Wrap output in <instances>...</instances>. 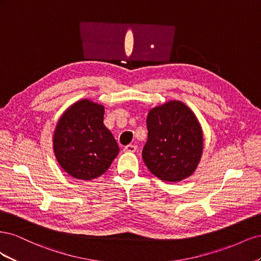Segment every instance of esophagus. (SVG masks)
Wrapping results in <instances>:
<instances>
[{
    "mask_svg": "<svg viewBox=\"0 0 261 261\" xmlns=\"http://www.w3.org/2000/svg\"><path fill=\"white\" fill-rule=\"evenodd\" d=\"M136 149H137V147L135 145H127V146H125L124 151L125 152H135Z\"/></svg>",
    "mask_w": 261,
    "mask_h": 261,
    "instance_id": "1",
    "label": "esophagus"
}]
</instances>
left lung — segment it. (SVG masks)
Returning <instances> with one entry per match:
<instances>
[{
	"label": "left lung",
	"instance_id": "1",
	"mask_svg": "<svg viewBox=\"0 0 261 261\" xmlns=\"http://www.w3.org/2000/svg\"><path fill=\"white\" fill-rule=\"evenodd\" d=\"M147 128L143 159L149 171L172 183L191 176L203 148L201 126L192 110L180 101H169L150 110Z\"/></svg>",
	"mask_w": 261,
	"mask_h": 261
}]
</instances>
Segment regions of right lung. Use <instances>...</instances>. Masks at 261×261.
I'll list each match as a JSON object with an SVG mask.
<instances>
[{"instance_id": "obj_1", "label": "right lung", "mask_w": 261, "mask_h": 261, "mask_svg": "<svg viewBox=\"0 0 261 261\" xmlns=\"http://www.w3.org/2000/svg\"><path fill=\"white\" fill-rule=\"evenodd\" d=\"M105 107L83 99L63 113L53 135L54 154L68 175L89 180L110 168L118 154L112 133L103 124Z\"/></svg>"}]
</instances>
